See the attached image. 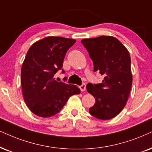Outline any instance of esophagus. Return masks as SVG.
Segmentation results:
<instances>
[{
  "label": "esophagus",
  "instance_id": "esophagus-1",
  "mask_svg": "<svg viewBox=\"0 0 152 152\" xmlns=\"http://www.w3.org/2000/svg\"><path fill=\"white\" fill-rule=\"evenodd\" d=\"M79 88H80V90H81L82 92L85 91L86 89V84H85V83L82 84L81 86H79Z\"/></svg>",
  "mask_w": 152,
  "mask_h": 152
}]
</instances>
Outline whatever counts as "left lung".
Wrapping results in <instances>:
<instances>
[{
	"mask_svg": "<svg viewBox=\"0 0 152 152\" xmlns=\"http://www.w3.org/2000/svg\"><path fill=\"white\" fill-rule=\"evenodd\" d=\"M81 43L93 60L94 71L104 76L101 83H88L86 86L96 101L89 109L90 114L101 120L114 118L126 106L131 90L129 52L117 38L110 36L85 38Z\"/></svg>",
	"mask_w": 152,
	"mask_h": 152,
	"instance_id": "obj_1",
	"label": "left lung"
}]
</instances>
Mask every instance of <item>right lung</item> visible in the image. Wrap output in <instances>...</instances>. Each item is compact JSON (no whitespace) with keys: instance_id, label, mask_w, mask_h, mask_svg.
<instances>
[{"instance_id":"1","label":"right lung","mask_w":152,"mask_h":152,"mask_svg":"<svg viewBox=\"0 0 152 152\" xmlns=\"http://www.w3.org/2000/svg\"><path fill=\"white\" fill-rule=\"evenodd\" d=\"M75 43L72 38L48 36L28 49L22 66L21 85L25 103L36 116L48 118L57 114L71 96L80 94L77 86L54 78L62 69L67 50Z\"/></svg>"}]
</instances>
